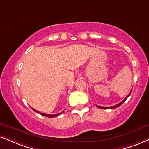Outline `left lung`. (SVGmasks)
Masks as SVG:
<instances>
[{"label":"left lung","mask_w":149,"mask_h":149,"mask_svg":"<svg viewBox=\"0 0 149 149\" xmlns=\"http://www.w3.org/2000/svg\"><path fill=\"white\" fill-rule=\"evenodd\" d=\"M131 91H132V90H131ZM131 92H130L129 95H128V96H127V97H126V98H125V99H124V100L122 101V102H121L120 103H119V104H116V105H115V106H111V107H103V106H97V107H98V108H102V109H113V108H117V107H119V106H120V105H122V104H123V103H124V102H125V101L126 100V99H127V98H128V97H129V95H131Z\"/></svg>","instance_id":"1"}]
</instances>
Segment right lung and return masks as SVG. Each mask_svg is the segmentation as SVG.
Instances as JSON below:
<instances>
[{"label": "right lung", "instance_id": "right-lung-1", "mask_svg": "<svg viewBox=\"0 0 149 149\" xmlns=\"http://www.w3.org/2000/svg\"><path fill=\"white\" fill-rule=\"evenodd\" d=\"M32 109H33V108H32ZM33 111H35V112H36V113H38L41 114V115H43V116H45V117H54L58 116V115H60L62 113H58V114H55V115H49V114H45V113H40V112H38V111H36V110H34V109H33Z\"/></svg>", "mask_w": 149, "mask_h": 149}]
</instances>
